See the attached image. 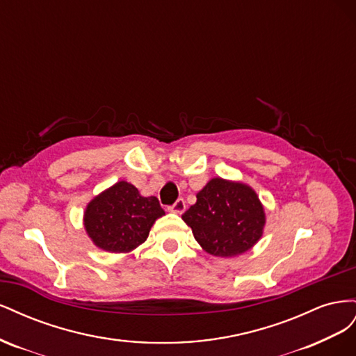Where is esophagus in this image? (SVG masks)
<instances>
[{"label": "esophagus", "mask_w": 356, "mask_h": 356, "mask_svg": "<svg viewBox=\"0 0 356 356\" xmlns=\"http://www.w3.org/2000/svg\"><path fill=\"white\" fill-rule=\"evenodd\" d=\"M169 211L174 213H182L186 211V200L184 199H178L172 207H169Z\"/></svg>", "instance_id": "obj_1"}]
</instances>
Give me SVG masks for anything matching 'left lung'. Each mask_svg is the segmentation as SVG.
Wrapping results in <instances>:
<instances>
[{"label":"left lung","instance_id":"1","mask_svg":"<svg viewBox=\"0 0 356 356\" xmlns=\"http://www.w3.org/2000/svg\"><path fill=\"white\" fill-rule=\"evenodd\" d=\"M196 197L197 202L184 212L182 220L208 254L236 257L260 241L266 213L250 186L212 178Z\"/></svg>","mask_w":356,"mask_h":356}]
</instances>
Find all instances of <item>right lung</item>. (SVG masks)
<instances>
[{
  "mask_svg": "<svg viewBox=\"0 0 356 356\" xmlns=\"http://www.w3.org/2000/svg\"><path fill=\"white\" fill-rule=\"evenodd\" d=\"M163 215L157 197H144L131 182L118 181L89 202L84 229L101 250L131 252L147 241L152 225Z\"/></svg>",
  "mask_w": 356,
  "mask_h": 356,
  "instance_id": "add662e5",
  "label": "right lung"
}]
</instances>
